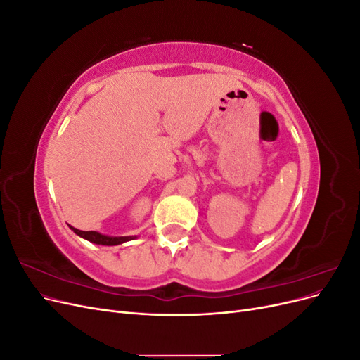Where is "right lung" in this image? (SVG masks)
Segmentation results:
<instances>
[{
    "instance_id": "right-lung-1",
    "label": "right lung",
    "mask_w": 360,
    "mask_h": 360,
    "mask_svg": "<svg viewBox=\"0 0 360 360\" xmlns=\"http://www.w3.org/2000/svg\"><path fill=\"white\" fill-rule=\"evenodd\" d=\"M70 226V225H69ZM70 230L78 234L79 237L85 238V240H89L91 243H96V245H105V246H115V245H122L124 242H129V240H134V238L136 236H126V237H111V236H105V234H101L97 231H81L78 230V228H73L70 226Z\"/></svg>"
}]
</instances>
